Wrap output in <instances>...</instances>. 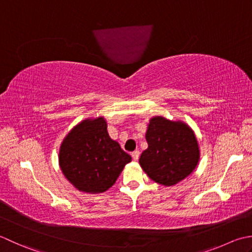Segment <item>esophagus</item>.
<instances>
[{
  "label": "esophagus",
  "mask_w": 252,
  "mask_h": 252,
  "mask_svg": "<svg viewBox=\"0 0 252 252\" xmlns=\"http://www.w3.org/2000/svg\"><path fill=\"white\" fill-rule=\"evenodd\" d=\"M139 155H140L139 151H133V152L131 153V157H132V158H133V161H137L138 158H139Z\"/></svg>",
  "instance_id": "esophagus-1"
}]
</instances>
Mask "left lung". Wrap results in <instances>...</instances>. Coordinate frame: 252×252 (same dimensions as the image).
<instances>
[{
  "label": "left lung",
  "mask_w": 252,
  "mask_h": 252,
  "mask_svg": "<svg viewBox=\"0 0 252 252\" xmlns=\"http://www.w3.org/2000/svg\"><path fill=\"white\" fill-rule=\"evenodd\" d=\"M148 148L139 164L152 181L174 186L188 177L197 167L200 149L191 127L183 121L153 116L146 132Z\"/></svg>",
  "instance_id": "left-lung-1"
}]
</instances>
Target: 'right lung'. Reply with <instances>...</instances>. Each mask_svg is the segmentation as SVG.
<instances>
[{
    "mask_svg": "<svg viewBox=\"0 0 252 252\" xmlns=\"http://www.w3.org/2000/svg\"><path fill=\"white\" fill-rule=\"evenodd\" d=\"M130 161L119 142L111 139L103 116L78 123L62 141L59 152L65 178L79 191L88 193L106 191Z\"/></svg>",
    "mask_w": 252,
    "mask_h": 252,
    "instance_id": "add662e5",
    "label": "right lung"
}]
</instances>
